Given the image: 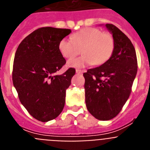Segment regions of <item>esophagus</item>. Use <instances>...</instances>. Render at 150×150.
Returning <instances> with one entry per match:
<instances>
[{"mask_svg": "<svg viewBox=\"0 0 150 150\" xmlns=\"http://www.w3.org/2000/svg\"><path fill=\"white\" fill-rule=\"evenodd\" d=\"M84 72L83 70H80V69H76V74H83Z\"/></svg>", "mask_w": 150, "mask_h": 150, "instance_id": "esophagus-1", "label": "esophagus"}]
</instances>
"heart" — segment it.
Listing matches in <instances>:
<instances>
[{
  "label": "heart",
  "instance_id": "1",
  "mask_svg": "<svg viewBox=\"0 0 150 150\" xmlns=\"http://www.w3.org/2000/svg\"><path fill=\"white\" fill-rule=\"evenodd\" d=\"M71 38H63L59 44V51L65 59H73L80 53L81 49L83 50V56L69 61L71 67H83L91 64L101 65L110 58L114 50L112 36L96 28L81 29Z\"/></svg>",
  "mask_w": 150,
  "mask_h": 150
}]
</instances>
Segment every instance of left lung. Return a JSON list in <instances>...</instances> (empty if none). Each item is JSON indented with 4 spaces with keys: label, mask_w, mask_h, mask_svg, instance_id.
I'll return each mask as SVG.
<instances>
[{
    "label": "left lung",
    "mask_w": 150,
    "mask_h": 150,
    "mask_svg": "<svg viewBox=\"0 0 150 150\" xmlns=\"http://www.w3.org/2000/svg\"><path fill=\"white\" fill-rule=\"evenodd\" d=\"M106 27L114 40L112 55L100 67L83 74L87 109L97 120L103 121L112 120L122 110L131 95L137 71L132 41L112 24H106Z\"/></svg>",
    "instance_id": "left-lung-1"
}]
</instances>
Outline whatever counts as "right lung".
I'll list each match as a JSON object with an SVG mask.
<instances>
[{
  "label": "right lung",
  "instance_id": "obj_1",
  "mask_svg": "<svg viewBox=\"0 0 150 150\" xmlns=\"http://www.w3.org/2000/svg\"><path fill=\"white\" fill-rule=\"evenodd\" d=\"M71 29L43 27L27 36L18 45L13 67V83L28 112L40 122L52 120L65 103L66 89L76 70L56 73L66 64L59 42Z\"/></svg>",
  "mask_w": 150,
  "mask_h": 150
}]
</instances>
